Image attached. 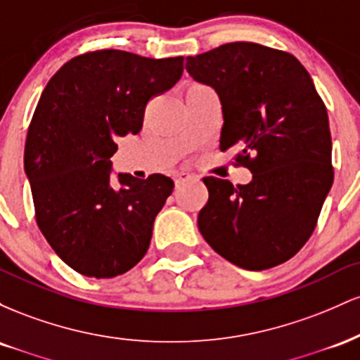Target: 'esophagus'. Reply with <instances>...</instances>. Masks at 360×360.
I'll return each mask as SVG.
<instances>
[{"instance_id":"obj_1","label":"esophagus","mask_w":360,"mask_h":360,"mask_svg":"<svg viewBox=\"0 0 360 360\" xmlns=\"http://www.w3.org/2000/svg\"><path fill=\"white\" fill-rule=\"evenodd\" d=\"M193 174H189V172H184V171H181V172H177L176 174V184H183V183H186V181H189V179H193Z\"/></svg>"}]
</instances>
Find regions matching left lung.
Listing matches in <instances>:
<instances>
[{
	"label": "left lung",
	"instance_id": "obj_1",
	"mask_svg": "<svg viewBox=\"0 0 360 360\" xmlns=\"http://www.w3.org/2000/svg\"><path fill=\"white\" fill-rule=\"evenodd\" d=\"M194 81L221 103L220 150L237 147L249 184L203 177L198 229L214 252L247 271L286 262L311 237L333 183L325 103L291 53L232 42L186 57Z\"/></svg>",
	"mask_w": 360,
	"mask_h": 360
}]
</instances>
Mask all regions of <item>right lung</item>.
<instances>
[{
  "label": "right lung",
  "mask_w": 360,
  "mask_h": 360,
  "mask_svg": "<svg viewBox=\"0 0 360 360\" xmlns=\"http://www.w3.org/2000/svg\"><path fill=\"white\" fill-rule=\"evenodd\" d=\"M183 57L148 59L105 49L74 57L52 76L37 105L25 172L35 220L59 257L88 278H115L142 260L171 177L118 174L117 137L139 134L147 103L171 89Z\"/></svg>",
  "instance_id": "add662e5"
}]
</instances>
